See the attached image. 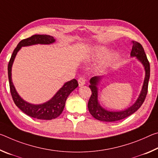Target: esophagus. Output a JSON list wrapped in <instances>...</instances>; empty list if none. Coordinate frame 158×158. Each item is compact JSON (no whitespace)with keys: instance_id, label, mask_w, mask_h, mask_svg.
I'll return each mask as SVG.
<instances>
[{"instance_id":"1","label":"esophagus","mask_w":158,"mask_h":158,"mask_svg":"<svg viewBox=\"0 0 158 158\" xmlns=\"http://www.w3.org/2000/svg\"><path fill=\"white\" fill-rule=\"evenodd\" d=\"M85 83V80L84 78H83V77H80V78L78 79V84L79 86H82V85H84Z\"/></svg>"}]
</instances>
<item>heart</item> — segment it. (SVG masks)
Masks as SVG:
<instances>
[{
	"label": "heart",
	"instance_id": "heart-1",
	"mask_svg": "<svg viewBox=\"0 0 158 158\" xmlns=\"http://www.w3.org/2000/svg\"><path fill=\"white\" fill-rule=\"evenodd\" d=\"M106 52V49L103 47H93L90 50V52L89 55L87 56V58L89 60L95 59V58H98L103 56ZM118 56V53L116 52H111L109 53L106 56L103 58L102 60L100 65H99L98 68L102 70V69L107 68L109 65L114 62V61L116 59Z\"/></svg>",
	"mask_w": 158,
	"mask_h": 158
}]
</instances>
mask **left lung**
Listing matches in <instances>:
<instances>
[{"instance_id": "8db88e82", "label": "left lung", "mask_w": 158, "mask_h": 158, "mask_svg": "<svg viewBox=\"0 0 158 158\" xmlns=\"http://www.w3.org/2000/svg\"><path fill=\"white\" fill-rule=\"evenodd\" d=\"M131 57L136 58L142 64L145 69V78L143 80L142 89L138 98L132 106L121 111H109L103 108L98 101V85L100 84L102 77L95 76L90 79V89L92 94L88 103V108L90 114L97 120L104 122H115L125 118L137 111L143 103L148 92V81L150 78V64L143 47L137 42L132 41Z\"/></svg>"}]
</instances>
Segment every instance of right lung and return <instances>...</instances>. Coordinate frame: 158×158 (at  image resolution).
<instances>
[{
	"instance_id": "add662e5",
	"label": "right lung",
	"mask_w": 158,
	"mask_h": 158,
	"mask_svg": "<svg viewBox=\"0 0 158 158\" xmlns=\"http://www.w3.org/2000/svg\"><path fill=\"white\" fill-rule=\"evenodd\" d=\"M55 42L56 40L53 38V37L48 35H34L28 38L22 40L15 49L8 63L7 70H8L10 89L14 102L23 113L34 118L52 120L59 116L65 107L67 98L78 86V82L75 79L65 82L49 100L40 105H34L28 102L21 98L16 90L12 80V65L18 52L22 47H28L35 44H51Z\"/></svg>"
}]
</instances>
